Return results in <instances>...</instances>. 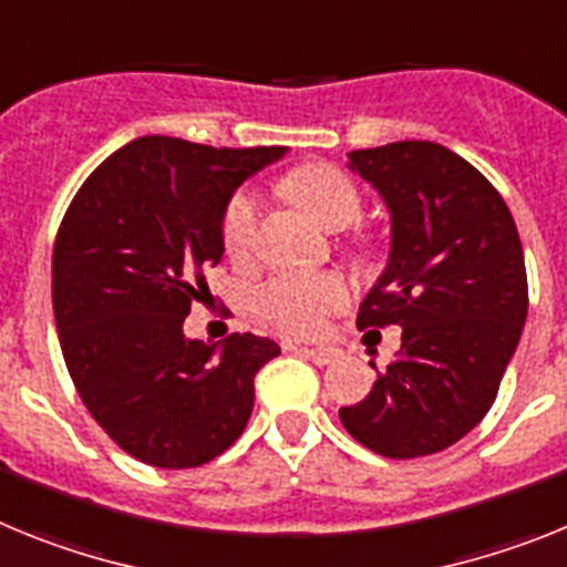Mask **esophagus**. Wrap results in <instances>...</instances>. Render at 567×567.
Here are the masks:
<instances>
[{
  "instance_id": "1",
  "label": "esophagus",
  "mask_w": 567,
  "mask_h": 567,
  "mask_svg": "<svg viewBox=\"0 0 567 567\" xmlns=\"http://www.w3.org/2000/svg\"><path fill=\"white\" fill-rule=\"evenodd\" d=\"M285 351H297L302 353V357L313 359L317 365H331V362H337L339 351L337 348H302V344H285Z\"/></svg>"
}]
</instances>
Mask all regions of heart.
I'll return each mask as SVG.
<instances>
[{
	"mask_svg": "<svg viewBox=\"0 0 567 567\" xmlns=\"http://www.w3.org/2000/svg\"><path fill=\"white\" fill-rule=\"evenodd\" d=\"M285 194L317 219L322 228L342 230L362 208V196L348 174L333 165H305L285 179ZM259 202L250 190H239L223 216V243L234 259L254 250ZM348 302V288L333 274H279L256 290V308L279 331L313 337L328 317Z\"/></svg>",
	"mask_w": 567,
	"mask_h": 567,
	"instance_id": "heart-1",
	"label": "heart"
}]
</instances>
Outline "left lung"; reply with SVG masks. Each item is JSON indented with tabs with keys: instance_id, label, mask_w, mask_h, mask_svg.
I'll list each match as a JSON object with an SVG mask.
<instances>
[{
	"instance_id": "obj_1",
	"label": "left lung",
	"mask_w": 567,
	"mask_h": 567,
	"mask_svg": "<svg viewBox=\"0 0 567 567\" xmlns=\"http://www.w3.org/2000/svg\"><path fill=\"white\" fill-rule=\"evenodd\" d=\"M348 167L391 216L388 265L357 324H400L402 348L339 420L391 460L440 454L491 411L525 328L528 277L514 216L471 162L436 142L351 151Z\"/></svg>"
}]
</instances>
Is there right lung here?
<instances>
[{"label":"right lung","mask_w":567,"mask_h":567,"mask_svg":"<svg viewBox=\"0 0 567 567\" xmlns=\"http://www.w3.org/2000/svg\"><path fill=\"white\" fill-rule=\"evenodd\" d=\"M288 147H210L140 136L73 196L53 245V317L79 396L122 451L196 467L228 451L254 411L256 371L279 344L185 337L202 270L223 262L236 188Z\"/></svg>","instance_id":"add662e5"}]
</instances>
